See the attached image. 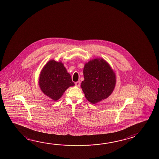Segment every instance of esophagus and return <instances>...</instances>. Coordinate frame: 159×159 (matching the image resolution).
Instances as JSON below:
<instances>
[{"label":"esophagus","instance_id":"34e87169","mask_svg":"<svg viewBox=\"0 0 159 159\" xmlns=\"http://www.w3.org/2000/svg\"><path fill=\"white\" fill-rule=\"evenodd\" d=\"M75 85L76 86H78V87H79L80 86V82L79 81H76V82H75Z\"/></svg>","mask_w":159,"mask_h":159}]
</instances>
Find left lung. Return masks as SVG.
Returning <instances> with one entry per match:
<instances>
[{"label":"left lung","mask_w":159,"mask_h":159,"mask_svg":"<svg viewBox=\"0 0 159 159\" xmlns=\"http://www.w3.org/2000/svg\"><path fill=\"white\" fill-rule=\"evenodd\" d=\"M83 74L81 88L89 102L95 104L112 94L116 83V75L104 59L95 58L85 63Z\"/></svg>","instance_id":"left-lung-1"}]
</instances>
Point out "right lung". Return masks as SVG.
Instances as JSON below:
<instances>
[{
	"label": "right lung",
	"mask_w": 159,
	"mask_h": 159,
	"mask_svg": "<svg viewBox=\"0 0 159 159\" xmlns=\"http://www.w3.org/2000/svg\"><path fill=\"white\" fill-rule=\"evenodd\" d=\"M39 85L45 95L54 101H57L67 89L75 84L61 61L50 60L40 73Z\"/></svg>",
	"instance_id": "1"
}]
</instances>
